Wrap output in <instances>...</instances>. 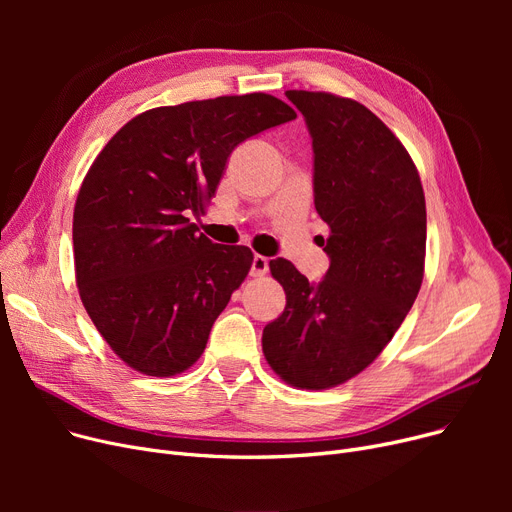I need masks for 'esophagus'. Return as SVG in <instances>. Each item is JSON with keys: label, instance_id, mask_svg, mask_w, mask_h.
Wrapping results in <instances>:
<instances>
[{"label": "esophagus", "instance_id": "1", "mask_svg": "<svg viewBox=\"0 0 512 512\" xmlns=\"http://www.w3.org/2000/svg\"><path fill=\"white\" fill-rule=\"evenodd\" d=\"M267 267H270V261H267L263 255H255L251 261V276H255V278L265 276Z\"/></svg>", "mask_w": 512, "mask_h": 512}]
</instances>
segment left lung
<instances>
[{"label": "left lung", "instance_id": "1", "mask_svg": "<svg viewBox=\"0 0 512 512\" xmlns=\"http://www.w3.org/2000/svg\"><path fill=\"white\" fill-rule=\"evenodd\" d=\"M286 97L311 134L330 267L309 282L290 261H270L286 307L261 342L284 382L324 390L373 363L411 311L423 280L425 197L411 155L365 105L311 91Z\"/></svg>", "mask_w": 512, "mask_h": 512}]
</instances>
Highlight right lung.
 I'll return each mask as SVG.
<instances>
[{
	"label": "right lung",
	"mask_w": 512,
	"mask_h": 512,
	"mask_svg": "<svg viewBox=\"0 0 512 512\" xmlns=\"http://www.w3.org/2000/svg\"><path fill=\"white\" fill-rule=\"evenodd\" d=\"M294 118L265 93L155 107L93 161L74 207L76 284L95 328L132 369L168 378L205 351L253 253L215 245L188 215L215 195L240 143Z\"/></svg>",
	"instance_id": "1"
}]
</instances>
